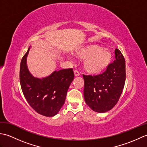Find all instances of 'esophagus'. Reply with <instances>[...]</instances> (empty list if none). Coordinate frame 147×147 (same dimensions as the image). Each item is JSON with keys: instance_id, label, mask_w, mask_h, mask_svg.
Returning <instances> with one entry per match:
<instances>
[{"instance_id": "obj_1", "label": "esophagus", "mask_w": 147, "mask_h": 147, "mask_svg": "<svg viewBox=\"0 0 147 147\" xmlns=\"http://www.w3.org/2000/svg\"><path fill=\"white\" fill-rule=\"evenodd\" d=\"M74 76H75L76 77L80 76V73L78 71H76V70L74 71Z\"/></svg>"}]
</instances>
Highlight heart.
<instances>
[{
	"instance_id": "obj_1",
	"label": "heart",
	"mask_w": 147,
	"mask_h": 147,
	"mask_svg": "<svg viewBox=\"0 0 147 147\" xmlns=\"http://www.w3.org/2000/svg\"><path fill=\"white\" fill-rule=\"evenodd\" d=\"M73 54L80 59H85L83 64L84 70L92 75H96L104 72L112 60L111 52L96 45L77 49Z\"/></svg>"
}]
</instances>
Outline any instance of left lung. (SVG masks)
<instances>
[{"instance_id": "obj_1", "label": "left lung", "mask_w": 147, "mask_h": 147, "mask_svg": "<svg viewBox=\"0 0 147 147\" xmlns=\"http://www.w3.org/2000/svg\"><path fill=\"white\" fill-rule=\"evenodd\" d=\"M115 60L104 73L96 76L83 75L84 98L93 111L104 113L117 104L126 80L125 59L119 50H115Z\"/></svg>"}]
</instances>
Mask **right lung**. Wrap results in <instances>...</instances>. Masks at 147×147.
<instances>
[{
    "mask_svg": "<svg viewBox=\"0 0 147 147\" xmlns=\"http://www.w3.org/2000/svg\"><path fill=\"white\" fill-rule=\"evenodd\" d=\"M30 47L22 59L20 80L22 91L30 105L47 117L57 114L64 105L69 87L74 79L73 69L54 71L49 76L34 77L27 66Z\"/></svg>",
    "mask_w": 147,
    "mask_h": 147,
    "instance_id": "1",
    "label": "right lung"
}]
</instances>
